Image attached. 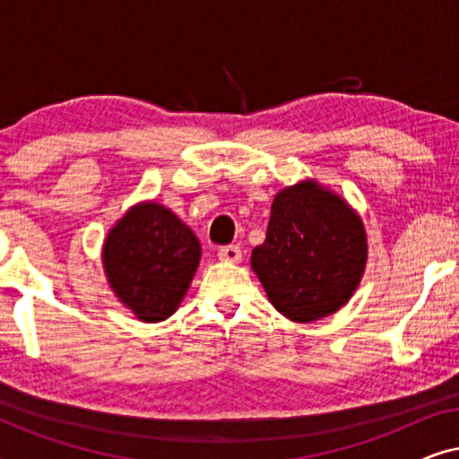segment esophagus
<instances>
[{
	"instance_id": "esophagus-1",
	"label": "esophagus",
	"mask_w": 459,
	"mask_h": 459,
	"mask_svg": "<svg viewBox=\"0 0 459 459\" xmlns=\"http://www.w3.org/2000/svg\"><path fill=\"white\" fill-rule=\"evenodd\" d=\"M217 256H219V259H221V261L238 263V261L242 259V250L238 248V247H234V244H230V247H221V248H219Z\"/></svg>"
}]
</instances>
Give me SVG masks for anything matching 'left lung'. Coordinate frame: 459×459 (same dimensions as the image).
Returning a JSON list of instances; mask_svg holds the SVG:
<instances>
[{"mask_svg":"<svg viewBox=\"0 0 459 459\" xmlns=\"http://www.w3.org/2000/svg\"><path fill=\"white\" fill-rule=\"evenodd\" d=\"M366 263L368 234L359 212L317 179L275 194L265 242L250 255L269 303L297 324L347 305Z\"/></svg>","mask_w":459,"mask_h":459,"instance_id":"left-lung-1","label":"left lung"}]
</instances>
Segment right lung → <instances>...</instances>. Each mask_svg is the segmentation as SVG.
I'll return each instance as SVG.
<instances>
[{
    "mask_svg": "<svg viewBox=\"0 0 459 459\" xmlns=\"http://www.w3.org/2000/svg\"><path fill=\"white\" fill-rule=\"evenodd\" d=\"M200 242L171 209L143 200L112 225L102 247L110 290L140 322L171 317L200 263Z\"/></svg>",
    "mask_w": 459,
    "mask_h": 459,
    "instance_id": "1",
    "label": "right lung"
}]
</instances>
